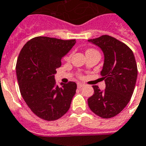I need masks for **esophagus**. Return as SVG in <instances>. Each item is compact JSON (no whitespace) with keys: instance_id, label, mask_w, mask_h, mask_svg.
Segmentation results:
<instances>
[{"instance_id":"obj_1","label":"esophagus","mask_w":146,"mask_h":146,"mask_svg":"<svg viewBox=\"0 0 146 146\" xmlns=\"http://www.w3.org/2000/svg\"><path fill=\"white\" fill-rule=\"evenodd\" d=\"M84 86V84H82V83H78V88H81V87H83Z\"/></svg>"}]
</instances>
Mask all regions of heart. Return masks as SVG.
Instances as JSON below:
<instances>
[{
  "label": "heart",
  "mask_w": 146,
  "mask_h": 146,
  "mask_svg": "<svg viewBox=\"0 0 146 146\" xmlns=\"http://www.w3.org/2000/svg\"><path fill=\"white\" fill-rule=\"evenodd\" d=\"M67 59H69V57H67Z\"/></svg>",
  "instance_id": "b5f03b06"
}]
</instances>
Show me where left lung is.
<instances>
[{"label":"left lung","mask_w":146,"mask_h":146,"mask_svg":"<svg viewBox=\"0 0 146 146\" xmlns=\"http://www.w3.org/2000/svg\"><path fill=\"white\" fill-rule=\"evenodd\" d=\"M88 41L99 46L104 54L100 72L106 81V89L93 86L94 93L88 99V106L94 114L110 118L119 114L130 102L133 93L137 66L133 51L125 44L108 35Z\"/></svg>","instance_id":"8db88e82"}]
</instances>
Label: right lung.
Returning a JSON list of instances; mask_svg holds the SVG:
<instances>
[{
  "label": "right lung",
  "mask_w": 146,
  "mask_h": 146,
  "mask_svg": "<svg viewBox=\"0 0 146 146\" xmlns=\"http://www.w3.org/2000/svg\"><path fill=\"white\" fill-rule=\"evenodd\" d=\"M75 44V40H64L36 37L21 50L16 71L21 95L37 116L55 121L67 112L76 93V83L56 84V69L61 59Z\"/></svg>",
  "instance_id": "right-lung-1"
}]
</instances>
